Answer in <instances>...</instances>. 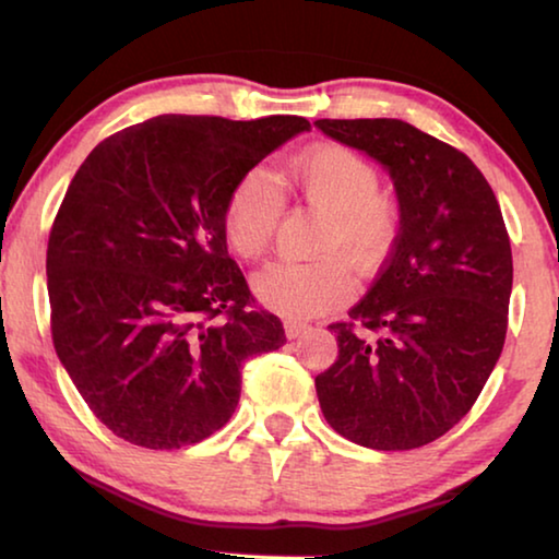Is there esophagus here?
<instances>
[{
  "mask_svg": "<svg viewBox=\"0 0 559 559\" xmlns=\"http://www.w3.org/2000/svg\"><path fill=\"white\" fill-rule=\"evenodd\" d=\"M283 329H286V336L288 338H298V336H304V333L308 331V326H306V323H301V321H286V323H283Z\"/></svg>",
  "mask_w": 559,
  "mask_h": 559,
  "instance_id": "1",
  "label": "esophagus"
}]
</instances>
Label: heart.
<instances>
[{"instance_id": "1", "label": "heart", "mask_w": 559, "mask_h": 559, "mask_svg": "<svg viewBox=\"0 0 559 559\" xmlns=\"http://www.w3.org/2000/svg\"><path fill=\"white\" fill-rule=\"evenodd\" d=\"M298 200L323 215L311 263H273L253 276V294L263 306L286 319H313L346 304L354 294V276L344 263L371 269L389 253L399 230V211L379 193V175L354 150L321 145L306 150L286 170ZM283 200L271 175L253 168L233 182L223 207L228 246L246 261L269 253L276 238ZM342 258L338 259L337 255Z\"/></svg>"}]
</instances>
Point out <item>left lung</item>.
I'll use <instances>...</instances> for the list:
<instances>
[{
	"instance_id": "left-lung-1",
	"label": "left lung",
	"mask_w": 559,
	"mask_h": 559,
	"mask_svg": "<svg viewBox=\"0 0 559 559\" xmlns=\"http://www.w3.org/2000/svg\"><path fill=\"white\" fill-rule=\"evenodd\" d=\"M394 180L399 236L316 377L321 412L354 444L399 452L439 439L477 402L504 346L512 248L469 157L394 118L316 120Z\"/></svg>"
}]
</instances>
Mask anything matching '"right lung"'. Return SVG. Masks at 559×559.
Wrapping results in <instances>:
<instances>
[{
  "instance_id": "right-lung-1",
  "label": "right lung",
  "mask_w": 559,
  "mask_h": 559,
  "mask_svg": "<svg viewBox=\"0 0 559 559\" xmlns=\"http://www.w3.org/2000/svg\"><path fill=\"white\" fill-rule=\"evenodd\" d=\"M311 122L160 115L103 140L67 188L47 246L52 341L112 435L180 449L236 412L240 369L286 344L228 255L233 182Z\"/></svg>"
}]
</instances>
